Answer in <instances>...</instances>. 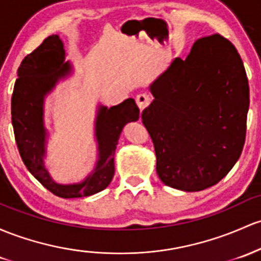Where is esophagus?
Masks as SVG:
<instances>
[{
	"label": "esophagus",
	"mask_w": 261,
	"mask_h": 261,
	"mask_svg": "<svg viewBox=\"0 0 261 261\" xmlns=\"http://www.w3.org/2000/svg\"><path fill=\"white\" fill-rule=\"evenodd\" d=\"M150 101H151L150 96L146 95V94H139V95L136 96V104L137 107H139L140 111H142L144 109L147 108L148 105H150Z\"/></svg>",
	"instance_id": "esophagus-1"
}]
</instances>
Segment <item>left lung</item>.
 <instances>
[{"instance_id":"1","label":"left lung","mask_w":261,"mask_h":261,"mask_svg":"<svg viewBox=\"0 0 261 261\" xmlns=\"http://www.w3.org/2000/svg\"><path fill=\"white\" fill-rule=\"evenodd\" d=\"M142 111L166 186L186 192L217 185L236 165L247 133L249 84L242 58L220 34L200 38L150 85Z\"/></svg>"}]
</instances>
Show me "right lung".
<instances>
[{"mask_svg": "<svg viewBox=\"0 0 261 261\" xmlns=\"http://www.w3.org/2000/svg\"><path fill=\"white\" fill-rule=\"evenodd\" d=\"M64 44L57 34L45 38L41 45L22 61L12 94V125L22 161L34 178L62 198H80L95 194L110 185L115 172L114 156L120 134L127 122L139 120L135 100L107 108L100 105L95 119L98 161L95 168L80 183L61 185L50 177L44 166L47 130L43 121V105L47 94L59 80L71 73V64L64 63Z\"/></svg>", "mask_w": 261, "mask_h": 261, "instance_id": "add662e5", "label": "right lung"}]
</instances>
